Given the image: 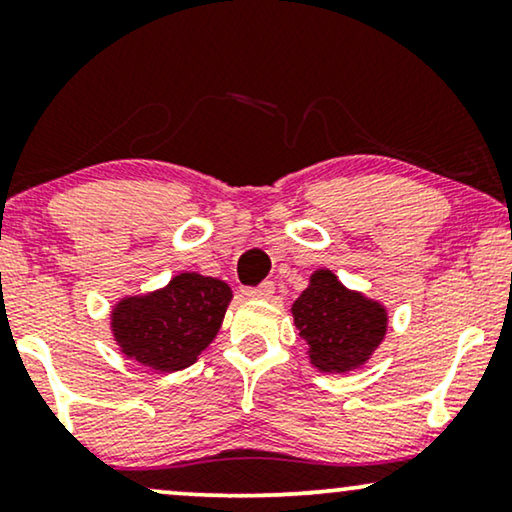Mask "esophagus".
Returning <instances> with one entry per match:
<instances>
[{
  "label": "esophagus",
  "mask_w": 512,
  "mask_h": 512,
  "mask_svg": "<svg viewBox=\"0 0 512 512\" xmlns=\"http://www.w3.org/2000/svg\"><path fill=\"white\" fill-rule=\"evenodd\" d=\"M275 293V284L272 282H263L261 286H251V289H244V296L247 298H256V300H268Z\"/></svg>",
  "instance_id": "obj_1"
}]
</instances>
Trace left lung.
<instances>
[{"instance_id":"1","label":"left lung","mask_w":512,"mask_h":512,"mask_svg":"<svg viewBox=\"0 0 512 512\" xmlns=\"http://www.w3.org/2000/svg\"><path fill=\"white\" fill-rule=\"evenodd\" d=\"M293 324L321 373H347L370 359L387 333V310L317 270L291 307Z\"/></svg>"}]
</instances>
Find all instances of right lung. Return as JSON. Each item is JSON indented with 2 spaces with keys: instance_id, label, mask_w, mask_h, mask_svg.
Listing matches in <instances>:
<instances>
[{
  "instance_id": "1",
  "label": "right lung",
  "mask_w": 512,
  "mask_h": 512,
  "mask_svg": "<svg viewBox=\"0 0 512 512\" xmlns=\"http://www.w3.org/2000/svg\"><path fill=\"white\" fill-rule=\"evenodd\" d=\"M230 298L221 279L181 272L165 289L121 300L111 312V331L125 356L174 373L195 363L216 338Z\"/></svg>"
}]
</instances>
